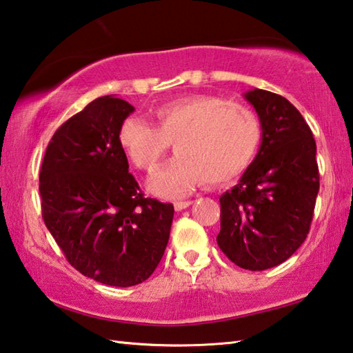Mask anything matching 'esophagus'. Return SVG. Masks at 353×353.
<instances>
[{"instance_id":"1","label":"esophagus","mask_w":353,"mask_h":353,"mask_svg":"<svg viewBox=\"0 0 353 353\" xmlns=\"http://www.w3.org/2000/svg\"><path fill=\"white\" fill-rule=\"evenodd\" d=\"M190 205H193V201H177V202H174V208L177 211H182L185 208H188Z\"/></svg>"}]
</instances>
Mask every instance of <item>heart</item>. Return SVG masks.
<instances>
[{"label":"heart","mask_w":353,"mask_h":353,"mask_svg":"<svg viewBox=\"0 0 353 353\" xmlns=\"http://www.w3.org/2000/svg\"><path fill=\"white\" fill-rule=\"evenodd\" d=\"M150 117L154 126L136 117L123 120L119 143L134 166L152 172L172 142L176 156L148 183L152 193L162 197L188 194L207 181H232L248 168L261 143L256 114L217 95L166 101Z\"/></svg>","instance_id":"b5f03b06"}]
</instances>
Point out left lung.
<instances>
[{
    "label": "left lung",
    "instance_id": "left-lung-1",
    "mask_svg": "<svg viewBox=\"0 0 353 353\" xmlns=\"http://www.w3.org/2000/svg\"><path fill=\"white\" fill-rule=\"evenodd\" d=\"M261 121V146L221 197L217 245L245 270L283 264L309 234L319 191L316 143L301 112L264 89L243 94Z\"/></svg>",
    "mask_w": 353,
    "mask_h": 353
}]
</instances>
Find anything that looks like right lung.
I'll use <instances>...</instances> for the list:
<instances>
[{"mask_svg":"<svg viewBox=\"0 0 353 353\" xmlns=\"http://www.w3.org/2000/svg\"><path fill=\"white\" fill-rule=\"evenodd\" d=\"M134 106L91 101L50 140L40 171L43 219L69 264L97 283L131 287L156 270L170 239L172 203L143 197L119 130Z\"/></svg>","mask_w":353,"mask_h":353,"instance_id":"obj_1","label":"right lung"}]
</instances>
